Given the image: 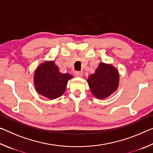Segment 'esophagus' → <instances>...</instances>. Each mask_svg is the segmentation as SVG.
I'll list each match as a JSON object with an SVG mask.
<instances>
[{"label":"esophagus","instance_id":"1","mask_svg":"<svg viewBox=\"0 0 153 153\" xmlns=\"http://www.w3.org/2000/svg\"><path fill=\"white\" fill-rule=\"evenodd\" d=\"M74 75H75V76H76V77H82V76H83V74H82V72L81 71H75Z\"/></svg>","mask_w":153,"mask_h":153}]
</instances>
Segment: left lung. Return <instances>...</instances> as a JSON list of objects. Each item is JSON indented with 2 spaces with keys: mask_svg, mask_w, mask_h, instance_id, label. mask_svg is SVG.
I'll return each instance as SVG.
<instances>
[{
  "mask_svg": "<svg viewBox=\"0 0 153 153\" xmlns=\"http://www.w3.org/2000/svg\"><path fill=\"white\" fill-rule=\"evenodd\" d=\"M119 73L117 69L104 63H100L94 74L88 79L90 88L95 97L105 98L117 90L119 84Z\"/></svg>",
  "mask_w": 153,
  "mask_h": 153,
  "instance_id": "left-lung-1",
  "label": "left lung"
}]
</instances>
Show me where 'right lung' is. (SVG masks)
Here are the masks:
<instances>
[{
    "mask_svg": "<svg viewBox=\"0 0 153 153\" xmlns=\"http://www.w3.org/2000/svg\"><path fill=\"white\" fill-rule=\"evenodd\" d=\"M73 77L69 74H61L53 61L45 62L36 69L33 82L38 94L49 99H55L65 91L67 82Z\"/></svg>",
    "mask_w": 153,
    "mask_h": 153,
    "instance_id": "1",
    "label": "right lung"
}]
</instances>
